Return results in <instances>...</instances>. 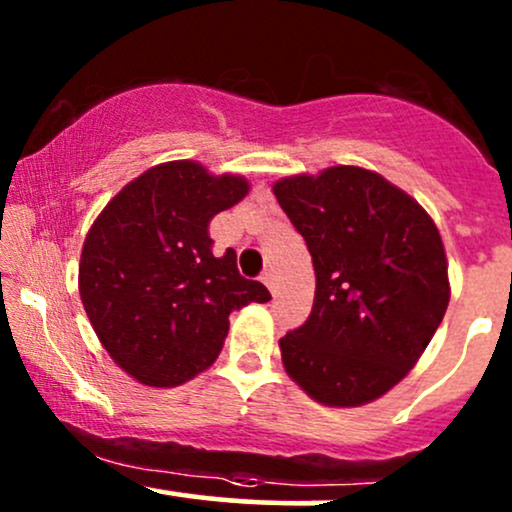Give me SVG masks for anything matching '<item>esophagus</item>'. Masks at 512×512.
<instances>
[{"label": "esophagus", "mask_w": 512, "mask_h": 512, "mask_svg": "<svg viewBox=\"0 0 512 512\" xmlns=\"http://www.w3.org/2000/svg\"><path fill=\"white\" fill-rule=\"evenodd\" d=\"M260 279H262V284L267 286V289L274 293V272H272V269H267V272H262Z\"/></svg>", "instance_id": "1"}]
</instances>
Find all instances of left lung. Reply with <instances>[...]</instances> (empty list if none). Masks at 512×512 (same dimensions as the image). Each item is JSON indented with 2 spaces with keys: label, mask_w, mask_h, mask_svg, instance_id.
<instances>
[{
  "label": "left lung",
  "mask_w": 512,
  "mask_h": 512,
  "mask_svg": "<svg viewBox=\"0 0 512 512\" xmlns=\"http://www.w3.org/2000/svg\"><path fill=\"white\" fill-rule=\"evenodd\" d=\"M305 238L315 301L279 342L286 375L325 407H361L419 363L450 303L436 221L375 170L330 166L272 185Z\"/></svg>",
  "instance_id": "8db88e82"
}]
</instances>
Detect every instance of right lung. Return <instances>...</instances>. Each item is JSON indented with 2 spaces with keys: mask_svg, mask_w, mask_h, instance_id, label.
<instances>
[{
  "mask_svg": "<svg viewBox=\"0 0 512 512\" xmlns=\"http://www.w3.org/2000/svg\"><path fill=\"white\" fill-rule=\"evenodd\" d=\"M250 192L248 178L168 161L129 180L88 228L79 296L98 342L129 378L178 387L219 358L228 315L267 303L236 252H211L209 221Z\"/></svg>",
  "mask_w": 512,
  "mask_h": 512,
  "instance_id": "1",
  "label": "right lung"
}]
</instances>
